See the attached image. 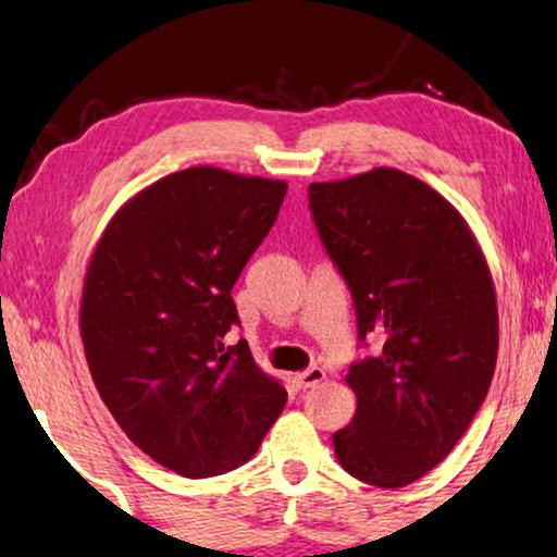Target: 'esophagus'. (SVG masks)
I'll list each match as a JSON object with an SVG mask.
<instances>
[{
	"instance_id": "34e87169",
	"label": "esophagus",
	"mask_w": 557,
	"mask_h": 557,
	"mask_svg": "<svg viewBox=\"0 0 557 557\" xmlns=\"http://www.w3.org/2000/svg\"><path fill=\"white\" fill-rule=\"evenodd\" d=\"M323 379H326V371H323V368H319V366H311V368H306L304 373H298V386L313 388V386H319Z\"/></svg>"
}]
</instances>
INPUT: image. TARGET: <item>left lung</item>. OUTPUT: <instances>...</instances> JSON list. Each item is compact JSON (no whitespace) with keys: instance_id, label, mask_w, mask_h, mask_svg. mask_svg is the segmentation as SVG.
<instances>
[{"instance_id":"left-lung-1","label":"left lung","mask_w":557,"mask_h":557,"mask_svg":"<svg viewBox=\"0 0 557 557\" xmlns=\"http://www.w3.org/2000/svg\"><path fill=\"white\" fill-rule=\"evenodd\" d=\"M321 244L344 276L358 341L383 338L348 368L358 406L333 433L358 481L404 487L463 438L491 388L498 306L463 216L398 169L308 186Z\"/></svg>"}]
</instances>
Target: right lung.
<instances>
[{
  "label": "right lung",
  "instance_id": "obj_1",
  "mask_svg": "<svg viewBox=\"0 0 557 557\" xmlns=\"http://www.w3.org/2000/svg\"><path fill=\"white\" fill-rule=\"evenodd\" d=\"M286 182L191 166L111 219L82 294L84 354L134 446L184 478L228 473L259 450L286 388L253 363L231 298L278 216Z\"/></svg>",
  "mask_w": 557,
  "mask_h": 557
}]
</instances>
